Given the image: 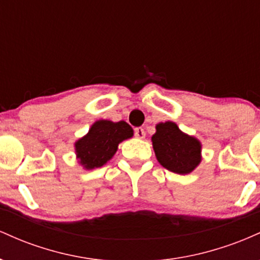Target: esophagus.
<instances>
[{
  "instance_id": "esophagus-1",
  "label": "esophagus",
  "mask_w": 260,
  "mask_h": 260,
  "mask_svg": "<svg viewBox=\"0 0 260 260\" xmlns=\"http://www.w3.org/2000/svg\"><path fill=\"white\" fill-rule=\"evenodd\" d=\"M134 136H136L138 139H144V138H145V132H144V129H143L142 127L136 128V129H134Z\"/></svg>"
}]
</instances>
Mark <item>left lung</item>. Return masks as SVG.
<instances>
[{
    "label": "left lung",
    "instance_id": "left-lung-1",
    "mask_svg": "<svg viewBox=\"0 0 260 260\" xmlns=\"http://www.w3.org/2000/svg\"><path fill=\"white\" fill-rule=\"evenodd\" d=\"M156 159L169 171L187 175L202 161V144L198 139L183 133L175 122L156 124L151 137Z\"/></svg>",
    "mask_w": 260,
    "mask_h": 260
}]
</instances>
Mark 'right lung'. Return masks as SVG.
Returning a JSON list of instances; mask_svg holds the SVG:
<instances>
[{
    "label": "right lung",
    "mask_w": 260,
    "mask_h": 260,
    "mask_svg": "<svg viewBox=\"0 0 260 260\" xmlns=\"http://www.w3.org/2000/svg\"><path fill=\"white\" fill-rule=\"evenodd\" d=\"M133 137V129L127 122L99 120L84 137L74 144L77 159L86 170L98 169L112 159L118 144Z\"/></svg>",
    "instance_id": "1"
}]
</instances>
